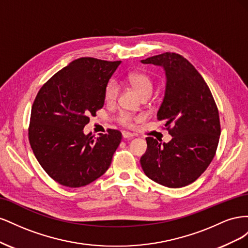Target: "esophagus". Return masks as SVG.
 <instances>
[{"mask_svg": "<svg viewBox=\"0 0 248 248\" xmlns=\"http://www.w3.org/2000/svg\"><path fill=\"white\" fill-rule=\"evenodd\" d=\"M122 136H123L124 139L130 140V139H132V138L134 137V134H133V133H130V132H128V131H123V132H122Z\"/></svg>", "mask_w": 248, "mask_h": 248, "instance_id": "esophagus-1", "label": "esophagus"}]
</instances>
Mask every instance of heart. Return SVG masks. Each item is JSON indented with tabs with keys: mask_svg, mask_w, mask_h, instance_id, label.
<instances>
[{
	"mask_svg": "<svg viewBox=\"0 0 248 248\" xmlns=\"http://www.w3.org/2000/svg\"><path fill=\"white\" fill-rule=\"evenodd\" d=\"M127 80H128L129 84L136 89V91L140 94L141 98H149L150 96L153 93V80L151 77L148 76L146 73L142 72H136V73H131L127 78ZM119 94V86L117 84V81L115 79H110L107 86L106 89H104V98L108 102H114ZM133 118L129 115L122 114L119 117V122L122 123L124 125L130 126L132 123Z\"/></svg>",
	"mask_w": 248,
	"mask_h": 248,
	"instance_id": "1",
	"label": "heart"
}]
</instances>
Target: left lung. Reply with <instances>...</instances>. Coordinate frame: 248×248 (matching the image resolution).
Masks as SVG:
<instances>
[{
  "label": "left lung",
  "instance_id": "8db88e82",
  "mask_svg": "<svg viewBox=\"0 0 248 248\" xmlns=\"http://www.w3.org/2000/svg\"><path fill=\"white\" fill-rule=\"evenodd\" d=\"M166 72V91L157 119L166 121L171 140L149 137L140 166L148 178L170 188L189 185L206 170L220 137L219 115L213 96L198 70L175 52L141 60Z\"/></svg>",
  "mask_w": 248,
  "mask_h": 248
}]
</instances>
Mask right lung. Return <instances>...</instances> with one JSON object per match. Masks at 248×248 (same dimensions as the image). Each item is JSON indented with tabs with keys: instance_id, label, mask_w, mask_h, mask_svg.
<instances>
[{
	"instance_id": "1",
	"label": "right lung",
	"mask_w": 248,
	"mask_h": 248,
	"mask_svg": "<svg viewBox=\"0 0 248 248\" xmlns=\"http://www.w3.org/2000/svg\"><path fill=\"white\" fill-rule=\"evenodd\" d=\"M121 61L79 58L42 86L31 110L30 145L42 169L63 186L81 187L109 168L122 140L109 129L94 139L84 133L90 115L104 104V89Z\"/></svg>"
}]
</instances>
